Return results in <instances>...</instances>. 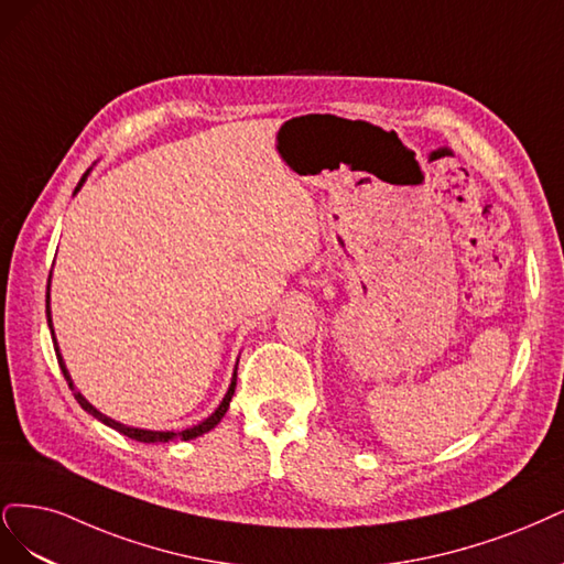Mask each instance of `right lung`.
I'll return each mask as SVG.
<instances>
[{"label": "right lung", "instance_id": "1", "mask_svg": "<svg viewBox=\"0 0 564 564\" xmlns=\"http://www.w3.org/2000/svg\"><path fill=\"white\" fill-rule=\"evenodd\" d=\"M86 175H88V171L82 175V180H79V185H77L75 194H77V192H79V187L84 185ZM48 281H51V279H48ZM46 318H48V328H51V335H53L51 308H48V293H46ZM53 344H56V356H58L61 370H63V375H65V379H67V384H69V389H72V391H75V384H72V377H69V372H67V368H65V362H63V356H61V349H58L56 335H53ZM236 366H239V362H236ZM234 389H236V370H234L231 384H229V389H227V393H225V398H223V403L217 405V410L208 416V420H204L202 424H196V426L185 429V431H148V429H133V426H126V424H119V422L110 420V416H107V414L98 412L94 405H90V403L86 401V398H84L79 391H75V398H77V403H79L88 414H94L98 422L107 424V426L115 429V431H119V433H123V435H129V438H133V441H140V443H169V441H177V438H180V441H192V438H198V435H204V433H208L210 429H215L217 424H220V420H223L225 412H227V408H229V403H231Z\"/></svg>", "mask_w": 564, "mask_h": 564}]
</instances>
